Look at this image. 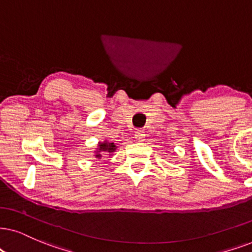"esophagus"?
Here are the masks:
<instances>
[{
	"instance_id": "1",
	"label": "esophagus",
	"mask_w": 252,
	"mask_h": 252,
	"mask_svg": "<svg viewBox=\"0 0 252 252\" xmlns=\"http://www.w3.org/2000/svg\"><path fill=\"white\" fill-rule=\"evenodd\" d=\"M135 137L137 142H144V137H145V132L143 130H137L135 132Z\"/></svg>"
}]
</instances>
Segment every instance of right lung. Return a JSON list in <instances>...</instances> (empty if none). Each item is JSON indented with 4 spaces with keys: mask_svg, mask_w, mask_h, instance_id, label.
Returning <instances> with one entry per match:
<instances>
[{
    "mask_svg": "<svg viewBox=\"0 0 252 252\" xmlns=\"http://www.w3.org/2000/svg\"><path fill=\"white\" fill-rule=\"evenodd\" d=\"M117 146L114 144V143H110L108 141H104L103 143H98L97 145V150L95 151V157L96 158H101V152H107V154H113L115 152Z\"/></svg>",
    "mask_w": 252,
    "mask_h": 252,
    "instance_id": "add662e5",
    "label": "right lung"
}]
</instances>
